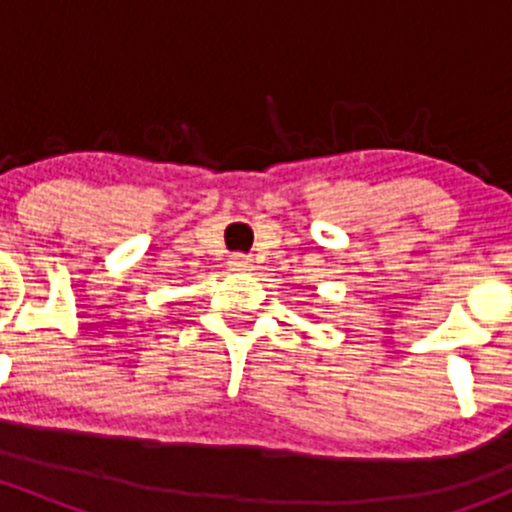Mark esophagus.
I'll return each mask as SVG.
<instances>
[{"instance_id": "1", "label": "esophagus", "mask_w": 512, "mask_h": 512, "mask_svg": "<svg viewBox=\"0 0 512 512\" xmlns=\"http://www.w3.org/2000/svg\"><path fill=\"white\" fill-rule=\"evenodd\" d=\"M230 270L232 272H250L252 260L247 255H232L230 257Z\"/></svg>"}]
</instances>
